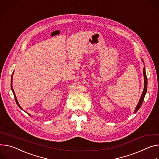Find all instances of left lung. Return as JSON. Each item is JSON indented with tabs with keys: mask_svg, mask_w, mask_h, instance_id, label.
I'll return each instance as SVG.
<instances>
[{
	"mask_svg": "<svg viewBox=\"0 0 159 159\" xmlns=\"http://www.w3.org/2000/svg\"><path fill=\"white\" fill-rule=\"evenodd\" d=\"M143 75H144V82H145V84H144V89H143V92L142 93V95L140 98L139 99V102H138V104L137 105V107H136V109L134 110V113H136V111H138V110L139 109V108L141 107L143 102V100L144 98H145V94L147 93V77L146 75V72H145V68H144L143 70Z\"/></svg>",
	"mask_w": 159,
	"mask_h": 159,
	"instance_id": "obj_1",
	"label": "left lung"
}]
</instances>
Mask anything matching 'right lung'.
<instances>
[{"instance_id": "1", "label": "right lung", "mask_w": 159, "mask_h": 159, "mask_svg": "<svg viewBox=\"0 0 159 159\" xmlns=\"http://www.w3.org/2000/svg\"><path fill=\"white\" fill-rule=\"evenodd\" d=\"M12 75H13V73H12V77H11V78H12ZM11 89H12V93H13V94H14V99H15V101H16V104L18 105V106L21 109V110H23L22 109V108L20 107V105H19V103H18V100H17V98H16V95H15V93H14V89H13V88H12V79H11ZM29 115H30V114H28Z\"/></svg>"}]
</instances>
